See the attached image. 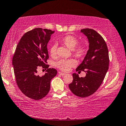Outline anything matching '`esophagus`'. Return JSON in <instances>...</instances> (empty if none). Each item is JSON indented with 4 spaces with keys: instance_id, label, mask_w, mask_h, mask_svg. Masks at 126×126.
I'll use <instances>...</instances> for the list:
<instances>
[{
    "instance_id": "1",
    "label": "esophagus",
    "mask_w": 126,
    "mask_h": 126,
    "mask_svg": "<svg viewBox=\"0 0 126 126\" xmlns=\"http://www.w3.org/2000/svg\"><path fill=\"white\" fill-rule=\"evenodd\" d=\"M59 74H60V75H62V76H63V75H64L65 74V73H62V72H59Z\"/></svg>"
}]
</instances>
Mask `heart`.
Instances as JSON below:
<instances>
[{"instance_id": "obj_1", "label": "heart", "mask_w": 126, "mask_h": 126, "mask_svg": "<svg viewBox=\"0 0 126 126\" xmlns=\"http://www.w3.org/2000/svg\"><path fill=\"white\" fill-rule=\"evenodd\" d=\"M61 43L65 45L68 48L72 50L73 55L76 58L82 60L84 58L88 53V48L84 45H77L79 41L75 37L71 35H66L60 39ZM56 50L57 45L53 44L49 50V54L52 57H54L56 55ZM56 66L60 70L67 71L71 67L76 65V62L73 59L64 60L62 59L56 62L55 63Z\"/></svg>"}]
</instances>
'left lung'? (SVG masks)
<instances>
[{
    "label": "left lung",
    "mask_w": 126,
    "mask_h": 126,
    "mask_svg": "<svg viewBox=\"0 0 126 126\" xmlns=\"http://www.w3.org/2000/svg\"><path fill=\"white\" fill-rule=\"evenodd\" d=\"M81 32L87 37L89 49L76 70L84 71L86 76L79 77L73 74V81L69 87L74 94L85 97L93 94L100 87L108 70L109 58L107 45L100 34L88 28L82 29Z\"/></svg>",
    "instance_id": "obj_1"
}]
</instances>
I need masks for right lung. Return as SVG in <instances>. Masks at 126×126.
Listing matches in <instances>:
<instances>
[{"label": "right lung", "instance_id": "1", "mask_svg": "<svg viewBox=\"0 0 126 126\" xmlns=\"http://www.w3.org/2000/svg\"><path fill=\"white\" fill-rule=\"evenodd\" d=\"M54 31L36 28L26 32L16 47L12 58L16 83L27 97L39 100L44 97L50 89V82L57 75L56 69L49 68L47 44ZM45 68L46 73L39 77L37 69Z\"/></svg>", "mask_w": 126, "mask_h": 126}]
</instances>
